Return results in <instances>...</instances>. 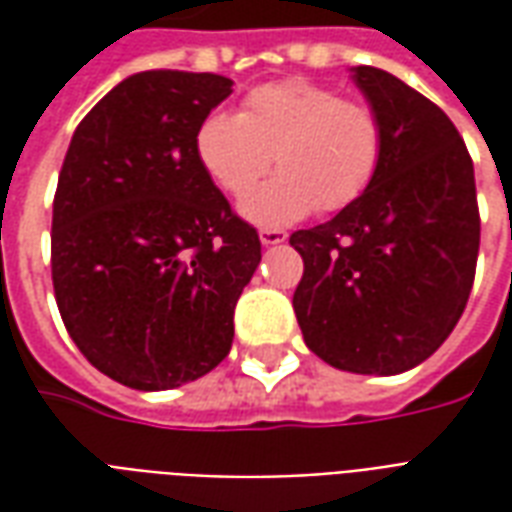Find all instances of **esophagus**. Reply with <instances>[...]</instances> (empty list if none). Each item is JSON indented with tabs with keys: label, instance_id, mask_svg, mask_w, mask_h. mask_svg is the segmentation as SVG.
<instances>
[{
	"label": "esophagus",
	"instance_id": "34e87169",
	"mask_svg": "<svg viewBox=\"0 0 512 512\" xmlns=\"http://www.w3.org/2000/svg\"><path fill=\"white\" fill-rule=\"evenodd\" d=\"M285 238H288V233H285V230H260V244L263 246L285 244Z\"/></svg>",
	"mask_w": 512,
	"mask_h": 512
}]
</instances>
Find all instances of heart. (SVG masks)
Wrapping results in <instances>:
<instances>
[{"mask_svg": "<svg viewBox=\"0 0 512 512\" xmlns=\"http://www.w3.org/2000/svg\"><path fill=\"white\" fill-rule=\"evenodd\" d=\"M384 123L370 104L307 82L255 87L244 112H211L194 134L202 172L227 194H244L270 166L280 172L241 200V216L285 227L315 208L340 211L359 200L384 158Z\"/></svg>", "mask_w": 512, "mask_h": 512, "instance_id": "heart-1", "label": "heart"}]
</instances>
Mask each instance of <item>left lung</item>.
<instances>
[{
	"instance_id": "8db88e82",
	"label": "left lung",
	"mask_w": 512,
	"mask_h": 512,
	"mask_svg": "<svg viewBox=\"0 0 512 512\" xmlns=\"http://www.w3.org/2000/svg\"><path fill=\"white\" fill-rule=\"evenodd\" d=\"M351 79L384 123V158L359 200L290 235L304 260L293 310L326 365L397 376L450 337L472 293L474 167L450 117L414 87L370 65Z\"/></svg>"
}]
</instances>
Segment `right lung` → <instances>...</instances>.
Segmentation results:
<instances>
[{"label":"right lung","mask_w":512,"mask_h":512,"mask_svg":"<svg viewBox=\"0 0 512 512\" xmlns=\"http://www.w3.org/2000/svg\"><path fill=\"white\" fill-rule=\"evenodd\" d=\"M233 93L216 73L142 71L84 117L62 161L51 279L62 323L117 384L161 392L230 354L233 312L260 263L194 156V134Z\"/></svg>","instance_id":"obj_1"}]
</instances>
